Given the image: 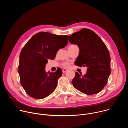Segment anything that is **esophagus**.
<instances>
[{"label":"esophagus","instance_id":"esophagus-1","mask_svg":"<svg viewBox=\"0 0 128 128\" xmlns=\"http://www.w3.org/2000/svg\"><path fill=\"white\" fill-rule=\"evenodd\" d=\"M67 71V69H65V68H64V69H62V72H63V73H65L66 71Z\"/></svg>","mask_w":128,"mask_h":128}]
</instances>
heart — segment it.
<instances>
[{
	"mask_svg": "<svg viewBox=\"0 0 128 128\" xmlns=\"http://www.w3.org/2000/svg\"><path fill=\"white\" fill-rule=\"evenodd\" d=\"M76 46L75 45V44H71L68 48H71V47H73V46ZM62 65L64 67H66V68L68 67L69 66V64L68 62H64V63H62Z\"/></svg>",
	"mask_w": 128,
	"mask_h": 128,
	"instance_id": "heart-1",
	"label": "heart"
}]
</instances>
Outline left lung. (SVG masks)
Masks as SVG:
<instances>
[{
  "instance_id": "obj_1",
  "label": "left lung",
  "mask_w": 128,
  "mask_h": 128,
  "mask_svg": "<svg viewBox=\"0 0 128 128\" xmlns=\"http://www.w3.org/2000/svg\"><path fill=\"white\" fill-rule=\"evenodd\" d=\"M68 40L71 44H77L80 49L75 64L87 67L84 76L76 72L72 80L74 86L86 95L100 92L111 73L110 54L106 45L94 31L86 28L70 35Z\"/></svg>"
}]
</instances>
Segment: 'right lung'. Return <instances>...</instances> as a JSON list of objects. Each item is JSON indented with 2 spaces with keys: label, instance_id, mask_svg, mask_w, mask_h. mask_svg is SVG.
I'll return each mask as SVG.
<instances>
[{
  "label": "right lung",
  "instance_id": "add662e5",
  "mask_svg": "<svg viewBox=\"0 0 128 128\" xmlns=\"http://www.w3.org/2000/svg\"><path fill=\"white\" fill-rule=\"evenodd\" d=\"M68 36L57 35L49 32L36 33L23 48L20 54L19 72L20 82L30 97L44 99L51 94L57 87L62 71L46 72L48 59L53 60L60 48L68 43Z\"/></svg>",
  "mask_w": 128,
  "mask_h": 128
}]
</instances>
